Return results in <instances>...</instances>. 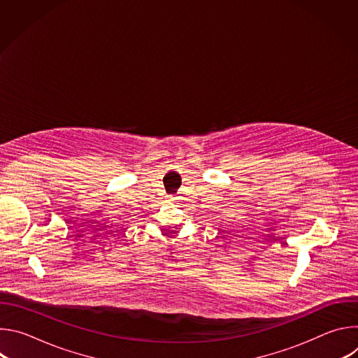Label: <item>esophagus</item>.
I'll list each match as a JSON object with an SVG mask.
<instances>
[{"mask_svg":"<svg viewBox=\"0 0 358 358\" xmlns=\"http://www.w3.org/2000/svg\"><path fill=\"white\" fill-rule=\"evenodd\" d=\"M173 199H174V198H173Z\"/></svg>","mask_w":358,"mask_h":358,"instance_id":"1","label":"esophagus"}]
</instances>
